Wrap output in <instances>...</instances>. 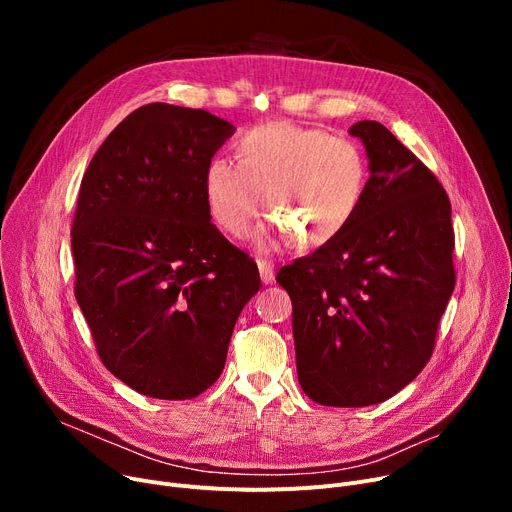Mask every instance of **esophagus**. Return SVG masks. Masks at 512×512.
<instances>
[{
    "label": "esophagus",
    "mask_w": 512,
    "mask_h": 512,
    "mask_svg": "<svg viewBox=\"0 0 512 512\" xmlns=\"http://www.w3.org/2000/svg\"><path fill=\"white\" fill-rule=\"evenodd\" d=\"M257 267H259V276H261L263 284H272L276 280L274 261H270V259H257Z\"/></svg>",
    "instance_id": "esophagus-1"
}]
</instances>
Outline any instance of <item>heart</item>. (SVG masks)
I'll return each instance as SVG.
<instances>
[{
    "instance_id": "b5f03b06",
    "label": "heart",
    "mask_w": 512,
    "mask_h": 512,
    "mask_svg": "<svg viewBox=\"0 0 512 512\" xmlns=\"http://www.w3.org/2000/svg\"><path fill=\"white\" fill-rule=\"evenodd\" d=\"M236 159L211 157L203 174L211 220L245 236L261 199L274 218L257 234L270 249L294 236L299 247H321L340 236L365 199L369 164L363 149L319 128L267 122L240 134Z\"/></svg>"
}]
</instances>
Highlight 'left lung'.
Masks as SVG:
<instances>
[{
	"instance_id": "left-lung-1",
	"label": "left lung",
	"mask_w": 512,
	"mask_h": 512,
	"mask_svg": "<svg viewBox=\"0 0 512 512\" xmlns=\"http://www.w3.org/2000/svg\"><path fill=\"white\" fill-rule=\"evenodd\" d=\"M348 132L371 172L355 220L276 276L292 301L299 384L326 407L378 405L411 384L456 282L450 201L434 172L380 122Z\"/></svg>"
}]
</instances>
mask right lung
Listing matches in <instances>:
<instances>
[{"mask_svg": "<svg viewBox=\"0 0 512 512\" xmlns=\"http://www.w3.org/2000/svg\"><path fill=\"white\" fill-rule=\"evenodd\" d=\"M234 130L205 110L143 105L80 182L76 301L103 365L151 398H195L220 378L236 319L261 286L257 263L205 205V166Z\"/></svg>", "mask_w": 512, "mask_h": 512, "instance_id": "right-lung-1", "label": "right lung"}]
</instances>
